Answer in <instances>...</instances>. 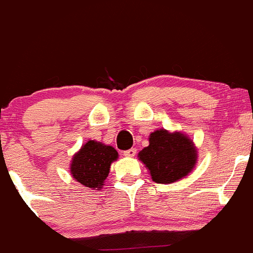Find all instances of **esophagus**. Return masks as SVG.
I'll return each mask as SVG.
<instances>
[{
    "instance_id": "esophagus-1",
    "label": "esophagus",
    "mask_w": 253,
    "mask_h": 253,
    "mask_svg": "<svg viewBox=\"0 0 253 253\" xmlns=\"http://www.w3.org/2000/svg\"><path fill=\"white\" fill-rule=\"evenodd\" d=\"M136 153H137L136 148H131V149H128V151H125L124 156L128 157V158H132V157L136 156Z\"/></svg>"
}]
</instances>
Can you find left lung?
Here are the masks:
<instances>
[{
  "instance_id": "8db88e82",
  "label": "left lung",
  "mask_w": 253,
  "mask_h": 253,
  "mask_svg": "<svg viewBox=\"0 0 253 253\" xmlns=\"http://www.w3.org/2000/svg\"><path fill=\"white\" fill-rule=\"evenodd\" d=\"M149 144L138 153L152 180L171 184L192 173L198 162V148L188 134L180 131L156 129L149 134Z\"/></svg>"
}]
</instances>
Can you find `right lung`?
<instances>
[{
    "label": "right lung",
    "mask_w": 253,
    "mask_h": 253,
    "mask_svg": "<svg viewBox=\"0 0 253 253\" xmlns=\"http://www.w3.org/2000/svg\"><path fill=\"white\" fill-rule=\"evenodd\" d=\"M119 158V153L112 146L89 139L73 156L70 174L82 185L100 190L110 173L112 162Z\"/></svg>",
    "instance_id": "add662e5"
}]
</instances>
